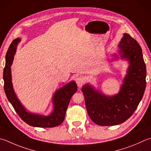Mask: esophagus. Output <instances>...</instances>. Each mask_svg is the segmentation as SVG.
Instances as JSON below:
<instances>
[{
    "label": "esophagus",
    "mask_w": 151,
    "mask_h": 151,
    "mask_svg": "<svg viewBox=\"0 0 151 151\" xmlns=\"http://www.w3.org/2000/svg\"><path fill=\"white\" fill-rule=\"evenodd\" d=\"M85 79L83 77L79 76L78 78H76V83L78 87H81L82 85H83V83H85Z\"/></svg>",
    "instance_id": "34e87169"
}]
</instances>
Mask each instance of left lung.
<instances>
[{
	"label": "left lung",
	"mask_w": 151,
	"mask_h": 151,
	"mask_svg": "<svg viewBox=\"0 0 151 151\" xmlns=\"http://www.w3.org/2000/svg\"><path fill=\"white\" fill-rule=\"evenodd\" d=\"M119 48L122 58L130 64L120 93L110 97L89 85L81 89L88 114L99 126H115L126 122L137 109L146 88V65L138 42L124 33Z\"/></svg>",
	"instance_id": "left-lung-1"
}]
</instances>
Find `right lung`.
Returning a JSON list of instances; mask_svg holds the SVG:
<instances>
[{"instance_id":"obj_1","label":"right lung","mask_w":151,"mask_h":151,"mask_svg":"<svg viewBox=\"0 0 151 151\" xmlns=\"http://www.w3.org/2000/svg\"><path fill=\"white\" fill-rule=\"evenodd\" d=\"M20 39L17 38L12 42L6 55V64L3 72L4 89L8 100L12 105L16 113L23 121L29 126L38 127H52L63 122L66 110L72 95L78 91L75 81H72L56 91L53 96L54 112L49 116H42L27 112L16 97L11 81L10 66L12 65L16 46Z\"/></svg>"}]
</instances>
